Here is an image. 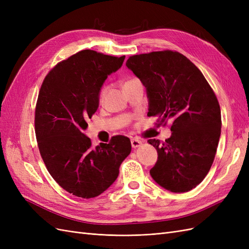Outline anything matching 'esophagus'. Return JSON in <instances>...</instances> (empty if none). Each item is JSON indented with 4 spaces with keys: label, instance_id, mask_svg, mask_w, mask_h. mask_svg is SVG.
Wrapping results in <instances>:
<instances>
[{
    "label": "esophagus",
    "instance_id": "34e87169",
    "mask_svg": "<svg viewBox=\"0 0 249 249\" xmlns=\"http://www.w3.org/2000/svg\"><path fill=\"white\" fill-rule=\"evenodd\" d=\"M131 144H132L133 148H136V147H138V146H140L142 144V141L137 139V138H133L131 140Z\"/></svg>",
    "mask_w": 249,
    "mask_h": 249
}]
</instances>
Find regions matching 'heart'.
I'll use <instances>...</instances> for the list:
<instances>
[{
	"mask_svg": "<svg viewBox=\"0 0 249 249\" xmlns=\"http://www.w3.org/2000/svg\"><path fill=\"white\" fill-rule=\"evenodd\" d=\"M132 80H134V79H131V80L126 81V82H130V81H132ZM126 82H125V83H126ZM107 91H108V86H104V87L101 89L100 94H99V100H100L101 102L105 99V96H106V94H107Z\"/></svg>",
	"mask_w": 249,
	"mask_h": 249,
	"instance_id": "obj_1",
	"label": "heart"
}]
</instances>
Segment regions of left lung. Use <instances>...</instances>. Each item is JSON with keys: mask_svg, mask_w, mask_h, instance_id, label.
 <instances>
[{"mask_svg": "<svg viewBox=\"0 0 249 249\" xmlns=\"http://www.w3.org/2000/svg\"><path fill=\"white\" fill-rule=\"evenodd\" d=\"M130 69L146 87L148 116L158 126L171 120V136L149 139L158 160L149 170L161 187L171 192L190 191L212 166L221 134L220 106L201 71L176 51L150 52L129 57Z\"/></svg>", "mask_w": 249, "mask_h": 249, "instance_id": "1", "label": "left lung"}]
</instances>
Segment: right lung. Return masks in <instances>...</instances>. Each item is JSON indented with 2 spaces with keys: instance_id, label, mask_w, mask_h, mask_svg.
Listing matches in <instances>:
<instances>
[{
  "instance_id": "add662e5",
  "label": "right lung",
  "mask_w": 249,
  "mask_h": 249,
  "mask_svg": "<svg viewBox=\"0 0 249 249\" xmlns=\"http://www.w3.org/2000/svg\"><path fill=\"white\" fill-rule=\"evenodd\" d=\"M124 60L83 50L59 62L41 84L34 120L37 144L52 178L74 196L92 198L107 190L131 153V141L123 135L93 147L83 133L99 108L103 83Z\"/></svg>"
}]
</instances>
